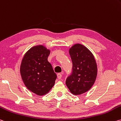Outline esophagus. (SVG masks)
Segmentation results:
<instances>
[{
  "mask_svg": "<svg viewBox=\"0 0 121 121\" xmlns=\"http://www.w3.org/2000/svg\"><path fill=\"white\" fill-rule=\"evenodd\" d=\"M57 78H58L59 79H61V77H62V74H61V73H57Z\"/></svg>",
  "mask_w": 121,
  "mask_h": 121,
  "instance_id": "1",
  "label": "esophagus"
}]
</instances>
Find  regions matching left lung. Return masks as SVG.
I'll list each match as a JSON object with an SVG mask.
<instances>
[{
	"label": "left lung",
	"instance_id": "obj_1",
	"mask_svg": "<svg viewBox=\"0 0 121 121\" xmlns=\"http://www.w3.org/2000/svg\"><path fill=\"white\" fill-rule=\"evenodd\" d=\"M73 66L66 84L74 95H80L91 89L97 76V65L93 54L84 46L75 44L69 49Z\"/></svg>",
	"mask_w": 121,
	"mask_h": 121
}]
</instances>
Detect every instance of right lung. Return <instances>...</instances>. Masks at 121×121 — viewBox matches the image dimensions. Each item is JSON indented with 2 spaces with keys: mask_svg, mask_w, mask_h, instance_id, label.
<instances>
[{
  "mask_svg": "<svg viewBox=\"0 0 121 121\" xmlns=\"http://www.w3.org/2000/svg\"><path fill=\"white\" fill-rule=\"evenodd\" d=\"M50 51L43 46L32 47L23 57L20 74L26 87L38 95L50 91L57 78L51 64L47 60Z\"/></svg>",
  "mask_w": 121,
  "mask_h": 121,
  "instance_id": "1",
  "label": "right lung"
}]
</instances>
